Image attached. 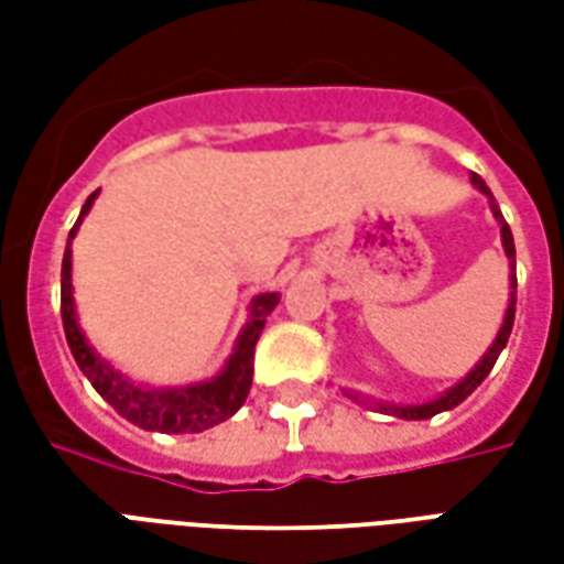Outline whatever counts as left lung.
Wrapping results in <instances>:
<instances>
[{
  "label": "left lung",
  "mask_w": 564,
  "mask_h": 564,
  "mask_svg": "<svg viewBox=\"0 0 564 564\" xmlns=\"http://www.w3.org/2000/svg\"><path fill=\"white\" fill-rule=\"evenodd\" d=\"M471 184L484 193L486 198H489V208H492V214H496V220L501 223V245H505V253H508V262H510V271L517 269V247H513V235H510V226L505 223V217H501V210H498L496 198H492V193H489V186L484 184V177L480 174H471ZM513 314H517V274H510V299H508V311H505V323H501V329H498L496 341H492V347L486 350L484 359L477 362V366L465 375V378L456 383V387H449L444 395H437L435 402H423V404H378L383 414H392V416H402V420H429V416L441 414V411H449V408H456V404H462L468 395H471L480 383L486 380V375L492 371V366H496L498 354L505 350V344H508L510 338V329H513ZM350 399H359V395H350Z\"/></svg>",
  "instance_id": "obj_1"
}]
</instances>
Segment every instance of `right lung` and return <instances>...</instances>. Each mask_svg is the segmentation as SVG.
<instances>
[{
    "label": "right lung",
    "instance_id": "add662e5",
    "mask_svg": "<svg viewBox=\"0 0 564 564\" xmlns=\"http://www.w3.org/2000/svg\"><path fill=\"white\" fill-rule=\"evenodd\" d=\"M96 196L99 193H93L84 202L78 223L68 232L66 253H63V283H59L63 286V299H59L63 329H66L68 350H72L75 362L84 371V378L90 380L93 390L99 392L117 414L127 416L129 423L139 425V429H148V432L193 435V432H205L210 425L229 420L245 404L247 392H250V383H253V350H257L265 317L281 302V293H259L250 302L245 329L238 335L232 354H229L217 378L189 383V387H165V390L132 383L117 368L108 366L102 356L93 350L90 341L84 338V332L78 326V314H75V299H72V238L78 232L84 214L93 208V198Z\"/></svg>",
    "mask_w": 564,
    "mask_h": 564
}]
</instances>
